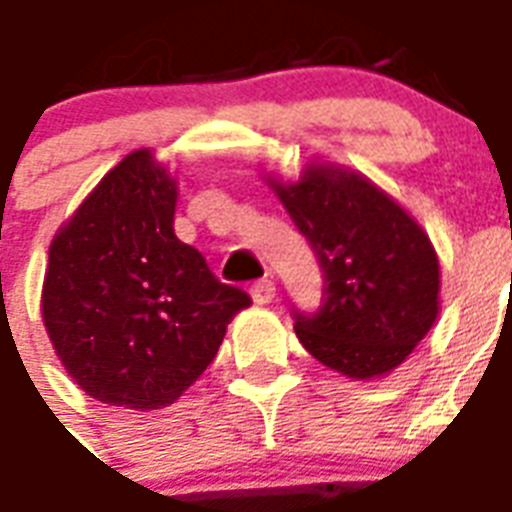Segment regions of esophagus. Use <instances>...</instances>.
<instances>
[{
  "instance_id": "esophagus-1",
  "label": "esophagus",
  "mask_w": 512,
  "mask_h": 512,
  "mask_svg": "<svg viewBox=\"0 0 512 512\" xmlns=\"http://www.w3.org/2000/svg\"><path fill=\"white\" fill-rule=\"evenodd\" d=\"M249 294H252V299H255L257 305H268L270 299L276 297V284H273L270 278H260V281L252 284Z\"/></svg>"
}]
</instances>
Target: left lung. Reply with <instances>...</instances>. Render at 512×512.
Masks as SVG:
<instances>
[{
    "mask_svg": "<svg viewBox=\"0 0 512 512\" xmlns=\"http://www.w3.org/2000/svg\"><path fill=\"white\" fill-rule=\"evenodd\" d=\"M276 191L323 270L318 310L292 307L299 342L350 378L397 368L439 310V260L429 236L355 173L310 165L299 184Z\"/></svg>",
    "mask_w": 512,
    "mask_h": 512,
    "instance_id": "1",
    "label": "left lung"
}]
</instances>
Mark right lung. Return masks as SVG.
I'll return each mask as SVG.
<instances>
[{"label":"right lung","instance_id":"add662e5","mask_svg":"<svg viewBox=\"0 0 512 512\" xmlns=\"http://www.w3.org/2000/svg\"><path fill=\"white\" fill-rule=\"evenodd\" d=\"M173 213L176 184L139 149L49 247L44 326L65 371L105 405L147 413L178 400L252 305L178 239Z\"/></svg>","mask_w":512,"mask_h":512}]
</instances>
